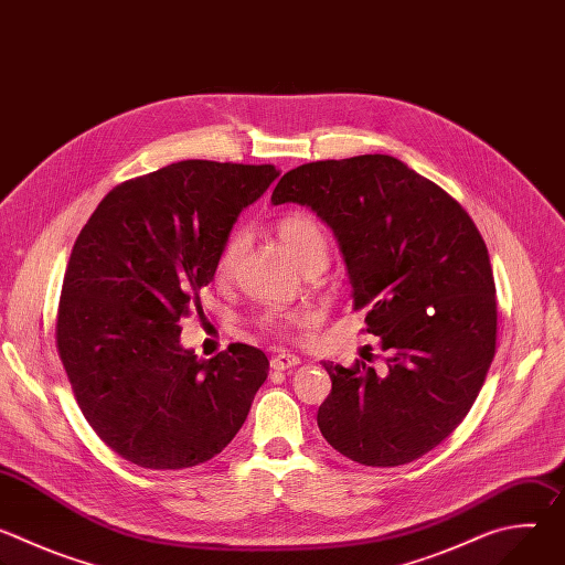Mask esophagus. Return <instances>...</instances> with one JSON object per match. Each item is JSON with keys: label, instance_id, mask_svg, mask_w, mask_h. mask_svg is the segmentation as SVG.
<instances>
[{"label": "esophagus", "instance_id": "1", "mask_svg": "<svg viewBox=\"0 0 565 565\" xmlns=\"http://www.w3.org/2000/svg\"><path fill=\"white\" fill-rule=\"evenodd\" d=\"M299 364V358L292 355V353H277L273 360H270V366L275 371H290Z\"/></svg>", "mask_w": 565, "mask_h": 565}]
</instances>
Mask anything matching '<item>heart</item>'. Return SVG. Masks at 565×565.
I'll return each instance as SVG.
<instances>
[{"mask_svg": "<svg viewBox=\"0 0 565 565\" xmlns=\"http://www.w3.org/2000/svg\"><path fill=\"white\" fill-rule=\"evenodd\" d=\"M277 238L281 246L288 250V255L297 262L299 268H306L310 264H327L329 262V234L310 212L306 210H292L277 218L275 223ZM246 248L244 232H232L216 257V279L225 281L232 277L234 266ZM303 317L299 315H281V312H266L262 317V327L268 331H288L295 324H299Z\"/></svg>", "mask_w": 565, "mask_h": 565, "instance_id": "1", "label": "heart"}]
</instances>
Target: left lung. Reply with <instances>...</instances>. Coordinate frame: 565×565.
<instances>
[{
    "label": "left lung",
    "instance_id": "obj_1",
    "mask_svg": "<svg viewBox=\"0 0 565 565\" xmlns=\"http://www.w3.org/2000/svg\"><path fill=\"white\" fill-rule=\"evenodd\" d=\"M273 203L308 205L333 227L349 301L386 371L324 362L333 388L317 425L366 467L407 465L469 414L497 353V286L476 223L443 188L384 153L317 160L281 177Z\"/></svg>",
    "mask_w": 565,
    "mask_h": 565
}]
</instances>
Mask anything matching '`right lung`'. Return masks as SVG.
Masks as SVG:
<instances>
[{
	"instance_id": "obj_1",
	"label": "right lung",
	"mask_w": 565,
	"mask_h": 565,
	"mask_svg": "<svg viewBox=\"0 0 565 565\" xmlns=\"http://www.w3.org/2000/svg\"><path fill=\"white\" fill-rule=\"evenodd\" d=\"M279 177L275 166L181 160L116 185L64 273L55 347L98 438L145 469H185L221 454L268 377L264 351L234 344L199 360L179 319L241 214Z\"/></svg>"
}]
</instances>
